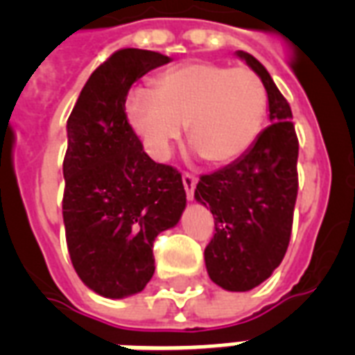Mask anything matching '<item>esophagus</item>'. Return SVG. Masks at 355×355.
<instances>
[{
	"label": "esophagus",
	"mask_w": 355,
	"mask_h": 355,
	"mask_svg": "<svg viewBox=\"0 0 355 355\" xmlns=\"http://www.w3.org/2000/svg\"><path fill=\"white\" fill-rule=\"evenodd\" d=\"M182 184H184V189H186V195H188V199L191 200L195 193V186H197V177L191 175V173H184Z\"/></svg>",
	"instance_id": "34e87169"
}]
</instances>
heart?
Here are the masks:
<instances>
[{
	"mask_svg": "<svg viewBox=\"0 0 355 355\" xmlns=\"http://www.w3.org/2000/svg\"><path fill=\"white\" fill-rule=\"evenodd\" d=\"M267 108V90L252 69L195 60L158 75L153 92H132L125 112L156 160H166L188 125L200 156L227 166L258 139Z\"/></svg>",
	"mask_w": 355,
	"mask_h": 355,
	"instance_id": "heart-1",
	"label": "heart"
}]
</instances>
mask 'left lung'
Instances as JSON below:
<instances>
[{
	"label": "left lung",
	"mask_w": 355,
	"mask_h": 355,
	"mask_svg": "<svg viewBox=\"0 0 355 355\" xmlns=\"http://www.w3.org/2000/svg\"><path fill=\"white\" fill-rule=\"evenodd\" d=\"M263 83L270 125L254 145L219 171L200 175L195 199L216 219L205 248L211 282L227 291L259 286L282 263L291 239L298 193V138L291 107L269 71L250 53L237 51Z\"/></svg>",
	"instance_id": "1"
}]
</instances>
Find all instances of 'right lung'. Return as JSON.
I'll return each mask as SVG.
<instances>
[{
	"instance_id": "right-lung-1",
	"label": "right lung",
	"mask_w": 355,
	"mask_h": 355,
	"mask_svg": "<svg viewBox=\"0 0 355 355\" xmlns=\"http://www.w3.org/2000/svg\"><path fill=\"white\" fill-rule=\"evenodd\" d=\"M169 57L119 49L86 80L68 118L62 217L73 269L107 298L139 293L155 275L153 243L186 208L182 175L156 164L130 127V86Z\"/></svg>"
}]
</instances>
